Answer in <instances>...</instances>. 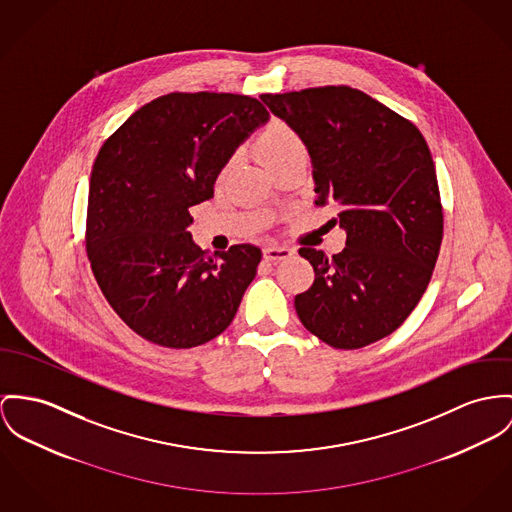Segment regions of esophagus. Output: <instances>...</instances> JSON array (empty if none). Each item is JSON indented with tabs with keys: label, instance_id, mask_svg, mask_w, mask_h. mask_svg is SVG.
<instances>
[{
	"label": "esophagus",
	"instance_id": "esophagus-1",
	"mask_svg": "<svg viewBox=\"0 0 512 512\" xmlns=\"http://www.w3.org/2000/svg\"><path fill=\"white\" fill-rule=\"evenodd\" d=\"M294 255V249L290 247H284V245H269L263 249V257L267 261H284V259H290Z\"/></svg>",
	"mask_w": 512,
	"mask_h": 512
}]
</instances>
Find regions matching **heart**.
<instances>
[{"label": "heart", "instance_id": "obj_1", "mask_svg": "<svg viewBox=\"0 0 512 512\" xmlns=\"http://www.w3.org/2000/svg\"><path fill=\"white\" fill-rule=\"evenodd\" d=\"M257 152L271 167L280 159L288 158L296 152H304V142L292 126L282 120H271L257 138Z\"/></svg>", "mask_w": 512, "mask_h": 512}]
</instances>
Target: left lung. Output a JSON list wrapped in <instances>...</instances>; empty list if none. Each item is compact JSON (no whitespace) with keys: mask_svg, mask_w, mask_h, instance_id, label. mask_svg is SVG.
Masks as SVG:
<instances>
[{"mask_svg":"<svg viewBox=\"0 0 512 512\" xmlns=\"http://www.w3.org/2000/svg\"><path fill=\"white\" fill-rule=\"evenodd\" d=\"M302 138L314 167L315 204H333L347 232L333 257L300 255L314 284L294 298L304 327L335 349L376 343L425 294L442 241V204L431 150L407 118L347 87L261 95Z\"/></svg>","mask_w":512,"mask_h":512,"instance_id":"left-lung-1","label":"left lung"}]
</instances>
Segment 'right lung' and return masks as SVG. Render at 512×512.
<instances>
[{
	"mask_svg": "<svg viewBox=\"0 0 512 512\" xmlns=\"http://www.w3.org/2000/svg\"><path fill=\"white\" fill-rule=\"evenodd\" d=\"M269 120L261 101L234 93H169L138 109L93 163L85 245L118 317L167 349L218 337L257 275L261 249L195 245L189 208L214 197L224 165Z\"/></svg>",
	"mask_w": 512,
	"mask_h": 512,
	"instance_id": "add662e5",
	"label": "right lung"
}]
</instances>
